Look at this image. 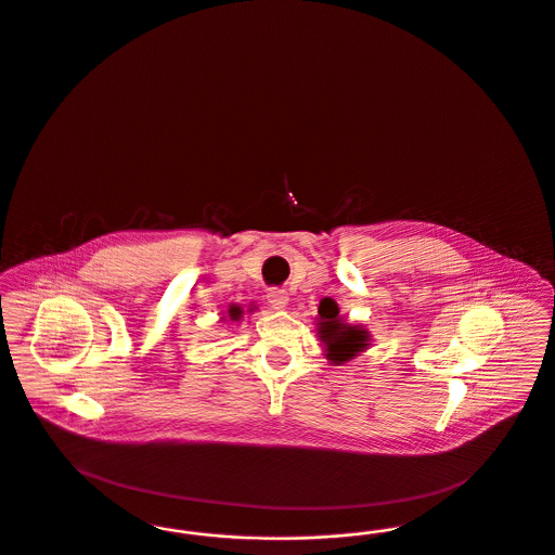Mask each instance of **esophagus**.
<instances>
[{"instance_id": "34e87169", "label": "esophagus", "mask_w": 555, "mask_h": 555, "mask_svg": "<svg viewBox=\"0 0 555 555\" xmlns=\"http://www.w3.org/2000/svg\"><path fill=\"white\" fill-rule=\"evenodd\" d=\"M268 304L274 310H285L289 304V293L285 289H270L268 291Z\"/></svg>"}]
</instances>
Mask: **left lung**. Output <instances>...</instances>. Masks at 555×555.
<instances>
[{"label": "left lung", "instance_id": "1", "mask_svg": "<svg viewBox=\"0 0 555 555\" xmlns=\"http://www.w3.org/2000/svg\"><path fill=\"white\" fill-rule=\"evenodd\" d=\"M318 337L326 347V358L333 364H344L364 351L369 345V331L351 326L339 318V308L333 299H322L318 308Z\"/></svg>", "mask_w": 555, "mask_h": 555}]
</instances>
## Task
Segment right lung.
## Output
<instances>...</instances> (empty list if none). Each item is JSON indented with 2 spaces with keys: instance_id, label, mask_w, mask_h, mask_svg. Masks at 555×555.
<instances>
[{
  "instance_id": "obj_1",
  "label": "right lung",
  "mask_w": 555,
  "mask_h": 555,
  "mask_svg": "<svg viewBox=\"0 0 555 555\" xmlns=\"http://www.w3.org/2000/svg\"><path fill=\"white\" fill-rule=\"evenodd\" d=\"M241 308H237V306H231V310H229V317H231V320H238L241 318Z\"/></svg>"
}]
</instances>
